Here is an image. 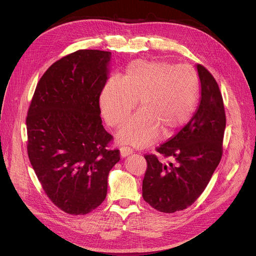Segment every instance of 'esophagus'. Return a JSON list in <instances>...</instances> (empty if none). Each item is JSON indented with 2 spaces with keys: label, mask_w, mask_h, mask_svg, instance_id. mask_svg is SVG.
<instances>
[{
  "label": "esophagus",
  "mask_w": 256,
  "mask_h": 256,
  "mask_svg": "<svg viewBox=\"0 0 256 256\" xmlns=\"http://www.w3.org/2000/svg\"><path fill=\"white\" fill-rule=\"evenodd\" d=\"M132 154V150L130 148H128V147H121L120 148V156L122 158H126Z\"/></svg>",
  "instance_id": "34e87169"
}]
</instances>
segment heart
<instances>
[{
	"label": "heart",
	"instance_id": "obj_1",
	"mask_svg": "<svg viewBox=\"0 0 256 256\" xmlns=\"http://www.w3.org/2000/svg\"><path fill=\"white\" fill-rule=\"evenodd\" d=\"M200 96L197 72L167 61L135 60L124 80L113 76L102 90L100 111L106 124L118 126L140 100L141 110L117 132V139L134 147H145L178 134L191 119Z\"/></svg>",
	"mask_w": 256,
	"mask_h": 256
}]
</instances>
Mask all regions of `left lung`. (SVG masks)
Instances as JSON below:
<instances>
[{
  "instance_id": "left-lung-1",
  "label": "left lung",
  "mask_w": 256,
  "mask_h": 256,
  "mask_svg": "<svg viewBox=\"0 0 256 256\" xmlns=\"http://www.w3.org/2000/svg\"><path fill=\"white\" fill-rule=\"evenodd\" d=\"M201 96L191 120L156 152L176 162L165 164L146 154L147 169L142 196L162 212L182 210L194 204L206 188L222 158L226 126L223 98L216 80L197 64Z\"/></svg>"
}]
</instances>
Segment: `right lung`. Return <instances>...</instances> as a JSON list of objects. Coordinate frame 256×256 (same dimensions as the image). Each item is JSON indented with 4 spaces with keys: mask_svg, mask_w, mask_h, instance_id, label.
Returning <instances> with one entry per match:
<instances>
[{
    "mask_svg": "<svg viewBox=\"0 0 256 256\" xmlns=\"http://www.w3.org/2000/svg\"><path fill=\"white\" fill-rule=\"evenodd\" d=\"M111 52L80 50L52 64L39 80L26 116L28 156L52 202L86 214L106 196L119 150L102 124L100 96Z\"/></svg>",
    "mask_w": 256,
    "mask_h": 256,
    "instance_id": "add662e5",
    "label": "right lung"
}]
</instances>
